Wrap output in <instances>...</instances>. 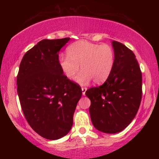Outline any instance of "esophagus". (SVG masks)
Instances as JSON below:
<instances>
[{"mask_svg":"<svg viewBox=\"0 0 159 159\" xmlns=\"http://www.w3.org/2000/svg\"><path fill=\"white\" fill-rule=\"evenodd\" d=\"M81 90H82V94H83V95H85L86 91H87V87H82Z\"/></svg>","mask_w":159,"mask_h":159,"instance_id":"obj_1","label":"esophagus"}]
</instances>
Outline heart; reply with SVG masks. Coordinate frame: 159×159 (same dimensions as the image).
<instances>
[{
    "mask_svg": "<svg viewBox=\"0 0 159 159\" xmlns=\"http://www.w3.org/2000/svg\"><path fill=\"white\" fill-rule=\"evenodd\" d=\"M68 55L59 57V64L65 76L73 81L79 71L82 72L76 81L87 84L91 80L102 84L108 78L115 62L114 48L108 44H96L87 40H80L67 48Z\"/></svg>",
    "mask_w": 159,
    "mask_h": 159,
    "instance_id": "obj_1",
    "label": "heart"
}]
</instances>
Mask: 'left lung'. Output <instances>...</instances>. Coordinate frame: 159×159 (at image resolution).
I'll list each match as a JSON object with an SVG mask.
<instances>
[{
	"label": "left lung",
	"instance_id": "obj_1",
	"mask_svg": "<svg viewBox=\"0 0 159 159\" xmlns=\"http://www.w3.org/2000/svg\"><path fill=\"white\" fill-rule=\"evenodd\" d=\"M112 45L115 62L110 76L85 93L94 127L107 134L121 132L131 123L142 98V73L135 55L123 43L114 40Z\"/></svg>",
	"mask_w": 159,
	"mask_h": 159
}]
</instances>
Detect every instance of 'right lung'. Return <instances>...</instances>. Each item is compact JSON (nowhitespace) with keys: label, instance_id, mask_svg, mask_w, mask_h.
Instances as JSON below:
<instances>
[{"label":"right lung","instance_id":"add662e5","mask_svg":"<svg viewBox=\"0 0 159 159\" xmlns=\"http://www.w3.org/2000/svg\"><path fill=\"white\" fill-rule=\"evenodd\" d=\"M70 38L43 39L24 55L17 92L25 119L43 138L57 140L68 134L82 96L81 87L62 72L59 52Z\"/></svg>","mask_w":159,"mask_h":159}]
</instances>
